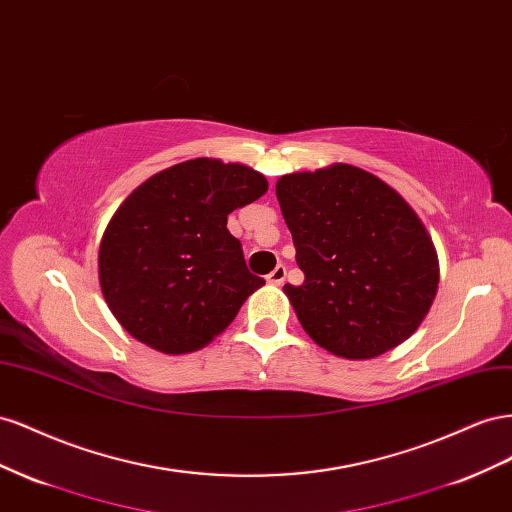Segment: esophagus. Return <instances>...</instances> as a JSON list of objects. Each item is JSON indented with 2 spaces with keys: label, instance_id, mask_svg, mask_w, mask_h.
<instances>
[{
  "label": "esophagus",
  "instance_id": "obj_1",
  "mask_svg": "<svg viewBox=\"0 0 512 512\" xmlns=\"http://www.w3.org/2000/svg\"><path fill=\"white\" fill-rule=\"evenodd\" d=\"M285 276H287V268L281 264V266H276V268L266 276V279H268V283H272V285H283Z\"/></svg>",
  "mask_w": 512,
  "mask_h": 512
}]
</instances>
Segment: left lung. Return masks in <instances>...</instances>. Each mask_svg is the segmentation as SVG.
<instances>
[{
	"mask_svg": "<svg viewBox=\"0 0 512 512\" xmlns=\"http://www.w3.org/2000/svg\"><path fill=\"white\" fill-rule=\"evenodd\" d=\"M276 199L304 272L302 285L283 291L306 334L347 360L410 339L440 283L435 246L410 203L345 163L283 175Z\"/></svg>",
	"mask_w": 512,
	"mask_h": 512,
	"instance_id": "8db88e82",
	"label": "left lung"
}]
</instances>
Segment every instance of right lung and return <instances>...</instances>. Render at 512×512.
<instances>
[{"label":"right lung","instance_id":"add662e5","mask_svg":"<svg viewBox=\"0 0 512 512\" xmlns=\"http://www.w3.org/2000/svg\"><path fill=\"white\" fill-rule=\"evenodd\" d=\"M268 191L251 167L195 158L152 175L126 197L98 248L111 313L163 354L206 347L266 281L248 272L227 216Z\"/></svg>","mask_w":512,"mask_h":512}]
</instances>
